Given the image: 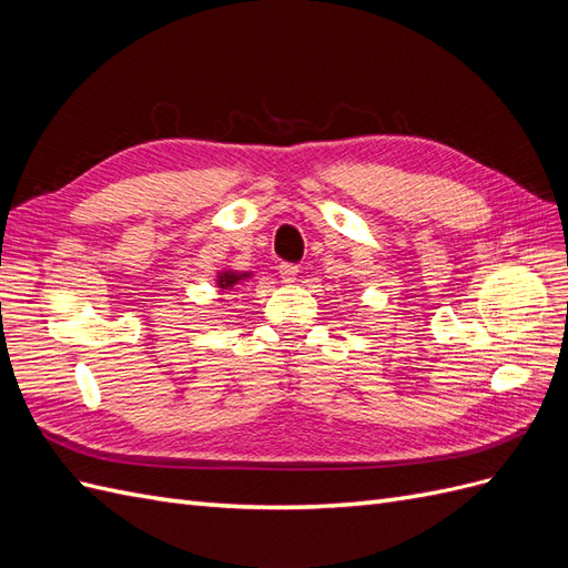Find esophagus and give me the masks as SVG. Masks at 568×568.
I'll return each instance as SVG.
<instances>
[{
	"mask_svg": "<svg viewBox=\"0 0 568 568\" xmlns=\"http://www.w3.org/2000/svg\"><path fill=\"white\" fill-rule=\"evenodd\" d=\"M280 274H282V282H286V284L296 282V277H298V265H296V263H282V265H280Z\"/></svg>",
	"mask_w": 568,
	"mask_h": 568,
	"instance_id": "obj_1",
	"label": "esophagus"
}]
</instances>
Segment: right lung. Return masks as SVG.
<instances>
[{"instance_id":"obj_1","label":"right lung","mask_w":568,"mask_h":568,"mask_svg":"<svg viewBox=\"0 0 568 568\" xmlns=\"http://www.w3.org/2000/svg\"><path fill=\"white\" fill-rule=\"evenodd\" d=\"M242 277H246V274H236V272H225L222 274V277L217 280V284H220V288H230V286H234L239 280Z\"/></svg>"}]
</instances>
